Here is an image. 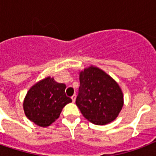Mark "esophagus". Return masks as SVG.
Instances as JSON below:
<instances>
[{
	"label": "esophagus",
	"mask_w": 156,
	"mask_h": 156,
	"mask_svg": "<svg viewBox=\"0 0 156 156\" xmlns=\"http://www.w3.org/2000/svg\"><path fill=\"white\" fill-rule=\"evenodd\" d=\"M71 99H72V100H73V102L74 103L75 102V100H76V95H73L72 97H71Z\"/></svg>",
	"instance_id": "1"
}]
</instances>
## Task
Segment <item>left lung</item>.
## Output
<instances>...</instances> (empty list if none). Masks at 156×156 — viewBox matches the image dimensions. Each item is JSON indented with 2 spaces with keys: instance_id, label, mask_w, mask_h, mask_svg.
<instances>
[{
  "instance_id": "1",
  "label": "left lung",
  "mask_w": 156,
  "mask_h": 156,
  "mask_svg": "<svg viewBox=\"0 0 156 156\" xmlns=\"http://www.w3.org/2000/svg\"><path fill=\"white\" fill-rule=\"evenodd\" d=\"M76 104L86 119L103 126L117 117L123 107V93L116 81L102 69L90 66L79 74Z\"/></svg>"
}]
</instances>
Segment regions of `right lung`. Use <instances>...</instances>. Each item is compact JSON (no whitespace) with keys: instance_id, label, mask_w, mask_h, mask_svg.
<instances>
[{"instance_id":"add662e5","label":"right lung","mask_w":156,"mask_h":156,"mask_svg":"<svg viewBox=\"0 0 156 156\" xmlns=\"http://www.w3.org/2000/svg\"><path fill=\"white\" fill-rule=\"evenodd\" d=\"M66 86L47 77L38 82L28 90L23 101L24 112L30 121L37 126L46 127L60 116L62 108L70 98L66 96Z\"/></svg>"}]
</instances>
